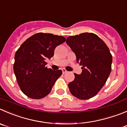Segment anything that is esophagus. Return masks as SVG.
<instances>
[{
	"mask_svg": "<svg viewBox=\"0 0 127 127\" xmlns=\"http://www.w3.org/2000/svg\"><path fill=\"white\" fill-rule=\"evenodd\" d=\"M62 70L63 73H65L67 72V71L66 70V69H65V68H62Z\"/></svg>",
	"mask_w": 127,
	"mask_h": 127,
	"instance_id": "esophagus-1",
	"label": "esophagus"
}]
</instances>
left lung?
Returning <instances> with one entry per match:
<instances>
[{"label":"left lung","mask_w":127,"mask_h":127,"mask_svg":"<svg viewBox=\"0 0 127 127\" xmlns=\"http://www.w3.org/2000/svg\"><path fill=\"white\" fill-rule=\"evenodd\" d=\"M66 43L82 66L81 74L74 73V80L68 84L70 92L81 100L94 97L105 85L111 72L112 56L109 49L98 36L88 32L70 36Z\"/></svg>","instance_id":"obj_1"}]
</instances>
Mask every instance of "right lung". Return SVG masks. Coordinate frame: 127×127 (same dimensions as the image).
Instances as JSON below:
<instances>
[{
  "label": "right lung",
  "mask_w": 127,
  "mask_h": 127,
  "mask_svg": "<svg viewBox=\"0 0 127 127\" xmlns=\"http://www.w3.org/2000/svg\"><path fill=\"white\" fill-rule=\"evenodd\" d=\"M65 40L62 36L40 32L27 38L17 50L14 71L20 90L28 97L40 99L50 92L62 71L48 68L46 60Z\"/></svg>",
  "instance_id": "obj_1"
}]
</instances>
